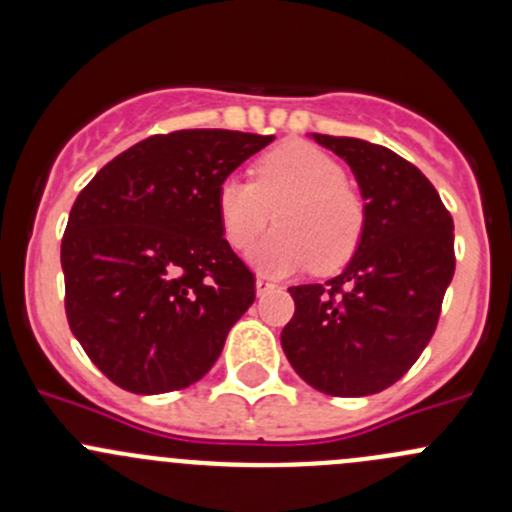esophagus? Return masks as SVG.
<instances>
[{
  "label": "esophagus",
  "mask_w": 512,
  "mask_h": 512,
  "mask_svg": "<svg viewBox=\"0 0 512 512\" xmlns=\"http://www.w3.org/2000/svg\"><path fill=\"white\" fill-rule=\"evenodd\" d=\"M277 285H272L270 280H265V277H257L255 280V292H257V297H262V294H267V292H272V289H275Z\"/></svg>",
  "instance_id": "1"
}]
</instances>
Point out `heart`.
I'll list each match as a JSON object with an SVG mask.
<instances>
[{
	"label": "heart",
	"instance_id": "heart-1",
	"mask_svg": "<svg viewBox=\"0 0 512 512\" xmlns=\"http://www.w3.org/2000/svg\"><path fill=\"white\" fill-rule=\"evenodd\" d=\"M215 208L225 240L235 250H247L275 210L277 230L250 255L257 270L272 277L309 265L322 272L339 270L364 232V203L347 183L342 163L302 141L265 153L252 168V183L225 178Z\"/></svg>",
	"mask_w": 512,
	"mask_h": 512
}]
</instances>
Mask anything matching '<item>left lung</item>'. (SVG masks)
I'll use <instances>...</instances> for the list:
<instances>
[{
  "instance_id": "1",
  "label": "left lung",
  "mask_w": 512,
  "mask_h": 512,
  "mask_svg": "<svg viewBox=\"0 0 512 512\" xmlns=\"http://www.w3.org/2000/svg\"><path fill=\"white\" fill-rule=\"evenodd\" d=\"M312 138L352 168L364 232L342 275L289 287L294 317L282 329V349L322 394H379L414 366L436 332L456 270L453 218L431 180L389 148Z\"/></svg>"
}]
</instances>
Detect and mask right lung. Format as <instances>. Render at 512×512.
Returning <instances> with one entry per match:
<instances>
[{
	"label": "right lung",
	"instance_id": "obj_1",
	"mask_svg": "<svg viewBox=\"0 0 512 512\" xmlns=\"http://www.w3.org/2000/svg\"><path fill=\"white\" fill-rule=\"evenodd\" d=\"M275 141L193 128L151 136L103 165L61 240L66 319L98 369L131 394L203 379L255 277L223 237L220 183Z\"/></svg>",
	"mask_w": 512,
	"mask_h": 512
}]
</instances>
